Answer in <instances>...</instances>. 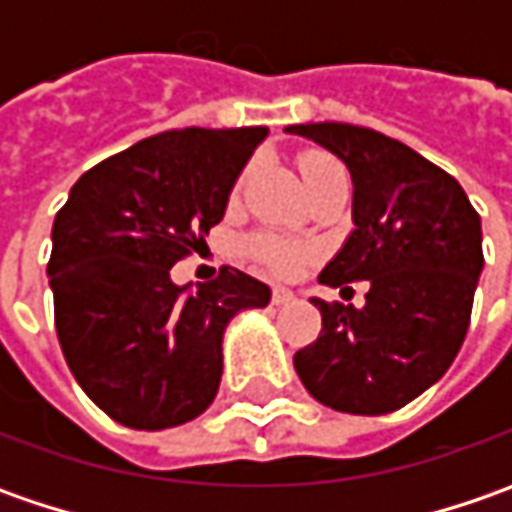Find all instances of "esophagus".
I'll return each instance as SVG.
<instances>
[{
    "mask_svg": "<svg viewBox=\"0 0 512 512\" xmlns=\"http://www.w3.org/2000/svg\"><path fill=\"white\" fill-rule=\"evenodd\" d=\"M293 302H296L293 290H287V287H273V305L282 307V305H293Z\"/></svg>",
    "mask_w": 512,
    "mask_h": 512,
    "instance_id": "34e87169",
    "label": "esophagus"
}]
</instances>
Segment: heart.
Segmentation results:
<instances>
[{
  "label": "heart",
  "mask_w": 512,
  "mask_h": 512,
  "mask_svg": "<svg viewBox=\"0 0 512 512\" xmlns=\"http://www.w3.org/2000/svg\"><path fill=\"white\" fill-rule=\"evenodd\" d=\"M299 170H302V179H305L307 190L325 182L327 176H336V173H344L342 165L327 156V153H319V150H310V153H302L299 159ZM253 253L265 262L267 267L279 270V273H290L296 267L305 262L307 250L302 245H290V242H282V239H256L253 242Z\"/></svg>",
  "instance_id": "obj_1"
}]
</instances>
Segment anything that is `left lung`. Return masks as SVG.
<instances>
[{"instance_id": "8db88e82", "label": "left lung", "mask_w": 512, "mask_h": 512, "mask_svg": "<svg viewBox=\"0 0 512 512\" xmlns=\"http://www.w3.org/2000/svg\"><path fill=\"white\" fill-rule=\"evenodd\" d=\"M285 130L339 156L353 179V230L319 282H370L362 307L310 299L322 333L293 356L296 373L339 413H393L439 382L462 347L484 267L482 219L450 173L384 133L342 122Z\"/></svg>"}]
</instances>
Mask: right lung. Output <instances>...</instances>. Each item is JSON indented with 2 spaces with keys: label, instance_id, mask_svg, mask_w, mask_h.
<instances>
[{
  "label": "right lung",
  "instance_id": "right-lung-1",
  "mask_svg": "<svg viewBox=\"0 0 512 512\" xmlns=\"http://www.w3.org/2000/svg\"><path fill=\"white\" fill-rule=\"evenodd\" d=\"M267 128L168 130L90 168L50 233L56 333L73 379L113 422L165 430L202 416L222 382L230 319L270 287L236 267L176 285L170 267L222 222Z\"/></svg>",
  "mask_w": 512,
  "mask_h": 512
}]
</instances>
